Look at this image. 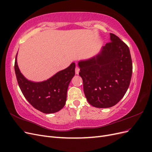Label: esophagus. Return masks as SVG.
I'll return each instance as SVG.
<instances>
[{"label": "esophagus", "mask_w": 152, "mask_h": 152, "mask_svg": "<svg viewBox=\"0 0 152 152\" xmlns=\"http://www.w3.org/2000/svg\"><path fill=\"white\" fill-rule=\"evenodd\" d=\"M75 73H76L77 75L79 74V72H80V68H79V66H75Z\"/></svg>", "instance_id": "34e87169"}]
</instances>
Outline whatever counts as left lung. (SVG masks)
<instances>
[{
	"instance_id": "obj_1",
	"label": "left lung",
	"mask_w": 152,
	"mask_h": 152,
	"mask_svg": "<svg viewBox=\"0 0 152 152\" xmlns=\"http://www.w3.org/2000/svg\"><path fill=\"white\" fill-rule=\"evenodd\" d=\"M110 40L96 56L78 63L86 99L96 108L115 105L125 95L132 77L129 47L113 34Z\"/></svg>"
}]
</instances>
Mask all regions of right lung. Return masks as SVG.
<instances>
[{
    "label": "right lung",
    "mask_w": 152,
    "mask_h": 152,
    "mask_svg": "<svg viewBox=\"0 0 152 152\" xmlns=\"http://www.w3.org/2000/svg\"><path fill=\"white\" fill-rule=\"evenodd\" d=\"M18 54V53H17ZM15 59V70L18 85L26 100L33 107L44 113L59 111L66 103L69 84L75 75V63L59 71L47 80L34 82L22 75Z\"/></svg>",
    "instance_id": "obj_1"
}]
</instances>
